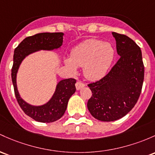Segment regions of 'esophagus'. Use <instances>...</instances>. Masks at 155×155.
<instances>
[{"label": "esophagus", "instance_id": "obj_1", "mask_svg": "<svg viewBox=\"0 0 155 155\" xmlns=\"http://www.w3.org/2000/svg\"><path fill=\"white\" fill-rule=\"evenodd\" d=\"M83 87H84V84H83L82 82L80 81H78L76 83V88L77 91H79V90H80L81 88H82Z\"/></svg>", "mask_w": 155, "mask_h": 155}]
</instances>
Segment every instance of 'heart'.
<instances>
[{
	"instance_id": "1",
	"label": "heart",
	"mask_w": 155,
	"mask_h": 155,
	"mask_svg": "<svg viewBox=\"0 0 155 155\" xmlns=\"http://www.w3.org/2000/svg\"><path fill=\"white\" fill-rule=\"evenodd\" d=\"M114 58L115 49L110 42L90 39L73 49L64 64L72 73H76L78 67L83 68L87 79L97 80L107 74Z\"/></svg>"
}]
</instances>
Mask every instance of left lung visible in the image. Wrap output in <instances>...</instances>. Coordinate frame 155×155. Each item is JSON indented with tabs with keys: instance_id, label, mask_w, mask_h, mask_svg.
Masks as SVG:
<instances>
[{
	"instance_id": "1",
	"label": "left lung",
	"mask_w": 155,
	"mask_h": 155,
	"mask_svg": "<svg viewBox=\"0 0 155 155\" xmlns=\"http://www.w3.org/2000/svg\"><path fill=\"white\" fill-rule=\"evenodd\" d=\"M120 59L100 80L91 83L87 108L95 118L113 121L125 116L135 107L144 79V65L140 47L124 35L112 32Z\"/></svg>"
}]
</instances>
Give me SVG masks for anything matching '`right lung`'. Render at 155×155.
I'll use <instances>...</instances> for the list:
<instances>
[{
  "instance_id": "obj_1",
  "label": "right lung",
  "mask_w": 155,
  "mask_h": 155,
  "mask_svg": "<svg viewBox=\"0 0 155 155\" xmlns=\"http://www.w3.org/2000/svg\"><path fill=\"white\" fill-rule=\"evenodd\" d=\"M63 36L62 32L39 33L25 38L15 49L12 80L15 96L23 112L36 121L51 123L62 118L67 109L69 98L76 92V81L71 78L59 81L51 99L44 104L35 106L27 103L20 97L17 87V74L21 62L30 54L41 50L53 51L60 48Z\"/></svg>"
}]
</instances>
